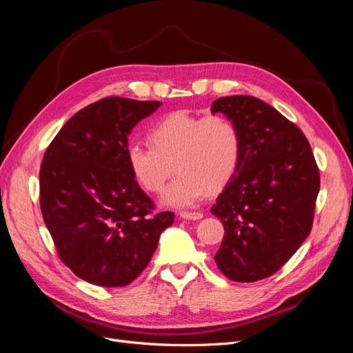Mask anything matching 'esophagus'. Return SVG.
Here are the masks:
<instances>
[{"mask_svg": "<svg viewBox=\"0 0 353 353\" xmlns=\"http://www.w3.org/2000/svg\"><path fill=\"white\" fill-rule=\"evenodd\" d=\"M179 216L184 218V219H201L203 212H187V210H184V212L179 213Z\"/></svg>", "mask_w": 353, "mask_h": 353, "instance_id": "esophagus-1", "label": "esophagus"}]
</instances>
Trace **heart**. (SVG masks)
<instances>
[{
	"instance_id": "heart-1",
	"label": "heart",
	"mask_w": 353,
	"mask_h": 353,
	"mask_svg": "<svg viewBox=\"0 0 353 353\" xmlns=\"http://www.w3.org/2000/svg\"><path fill=\"white\" fill-rule=\"evenodd\" d=\"M150 141L130 144L128 162L148 193H160L176 168L163 197L172 206L194 205L206 191L218 193L239 168L241 135L228 116L169 113L152 128Z\"/></svg>"
}]
</instances>
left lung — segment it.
<instances>
[{"label": "left lung", "mask_w": 353, "mask_h": 353, "mask_svg": "<svg viewBox=\"0 0 353 353\" xmlns=\"http://www.w3.org/2000/svg\"><path fill=\"white\" fill-rule=\"evenodd\" d=\"M216 112L239 126L241 154L210 209L225 230L215 261L232 281H259L279 271L311 232L319 169L305 134L272 105L231 95L212 103Z\"/></svg>", "instance_id": "obj_1"}]
</instances>
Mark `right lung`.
I'll return each mask as SVG.
<instances>
[{
  "label": "right lung",
  "mask_w": 353,
  "mask_h": 353,
  "mask_svg": "<svg viewBox=\"0 0 353 353\" xmlns=\"http://www.w3.org/2000/svg\"><path fill=\"white\" fill-rule=\"evenodd\" d=\"M160 101L105 97L63 125L39 169V205L59 258L101 287L131 284L150 262L174 212L156 205L128 162V135Z\"/></svg>",
  "instance_id": "right-lung-1"
}]
</instances>
